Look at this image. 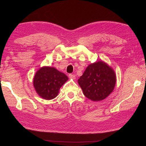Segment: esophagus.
I'll return each instance as SVG.
<instances>
[{
    "label": "esophagus",
    "instance_id": "obj_1",
    "mask_svg": "<svg viewBox=\"0 0 146 146\" xmlns=\"http://www.w3.org/2000/svg\"><path fill=\"white\" fill-rule=\"evenodd\" d=\"M69 77L70 78H71V79H76V76H75V75H74V74H69Z\"/></svg>",
    "mask_w": 146,
    "mask_h": 146
}]
</instances>
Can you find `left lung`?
I'll list each match as a JSON object with an SVG mask.
<instances>
[{
    "label": "left lung",
    "mask_w": 146,
    "mask_h": 146,
    "mask_svg": "<svg viewBox=\"0 0 146 146\" xmlns=\"http://www.w3.org/2000/svg\"><path fill=\"white\" fill-rule=\"evenodd\" d=\"M116 82L114 69L103 61L88 65L78 80L83 94L94 102L107 98L113 91Z\"/></svg>",
    "instance_id": "left-lung-1"
}]
</instances>
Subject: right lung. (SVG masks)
<instances>
[{
	"mask_svg": "<svg viewBox=\"0 0 146 146\" xmlns=\"http://www.w3.org/2000/svg\"><path fill=\"white\" fill-rule=\"evenodd\" d=\"M68 80V76L56 68L42 66L35 74L33 85L39 96L51 100L58 96L60 88Z\"/></svg>",
	"mask_w": 146,
	"mask_h": 146,
	"instance_id": "right-lung-1",
	"label": "right lung"
}]
</instances>
